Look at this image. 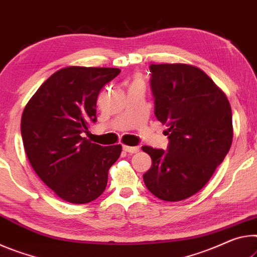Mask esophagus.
<instances>
[{"label":"esophagus","mask_w":257,"mask_h":257,"mask_svg":"<svg viewBox=\"0 0 257 257\" xmlns=\"http://www.w3.org/2000/svg\"><path fill=\"white\" fill-rule=\"evenodd\" d=\"M123 150L128 154H136L139 151L138 147H130V146H123Z\"/></svg>","instance_id":"obj_1"}]
</instances>
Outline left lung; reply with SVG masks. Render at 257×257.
Wrapping results in <instances>:
<instances>
[{
    "mask_svg": "<svg viewBox=\"0 0 257 257\" xmlns=\"http://www.w3.org/2000/svg\"><path fill=\"white\" fill-rule=\"evenodd\" d=\"M149 68L155 116L170 128L167 150L142 147L153 161L144 181L157 198L180 201L198 192L229 153L232 112L225 94L197 67Z\"/></svg>",
    "mask_w": 257,
    "mask_h": 257,
    "instance_id": "obj_1",
    "label": "left lung"
}]
</instances>
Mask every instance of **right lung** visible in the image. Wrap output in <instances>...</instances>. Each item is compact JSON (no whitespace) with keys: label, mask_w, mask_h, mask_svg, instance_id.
I'll return each mask as SVG.
<instances>
[{"label":"right lung","mask_w":257,"mask_h":257,"mask_svg":"<svg viewBox=\"0 0 257 257\" xmlns=\"http://www.w3.org/2000/svg\"><path fill=\"white\" fill-rule=\"evenodd\" d=\"M118 68L66 67L42 84L22 116V137L28 161L57 196L86 204L104 191L108 171L121 146L102 147L81 134L96 121L101 89Z\"/></svg>","instance_id":"add662e5"}]
</instances>
